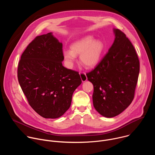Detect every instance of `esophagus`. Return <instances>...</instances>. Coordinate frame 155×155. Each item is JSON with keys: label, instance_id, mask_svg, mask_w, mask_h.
<instances>
[{"label": "esophagus", "instance_id": "esophagus-1", "mask_svg": "<svg viewBox=\"0 0 155 155\" xmlns=\"http://www.w3.org/2000/svg\"><path fill=\"white\" fill-rule=\"evenodd\" d=\"M80 78H81V80L83 82H84L87 80V77L86 75V74L85 73H83V72H80Z\"/></svg>", "mask_w": 155, "mask_h": 155}]
</instances>
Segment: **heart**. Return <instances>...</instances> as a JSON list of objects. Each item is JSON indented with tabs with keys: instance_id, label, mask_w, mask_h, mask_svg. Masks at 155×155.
Returning a JSON list of instances; mask_svg holds the SVG:
<instances>
[{
	"instance_id": "obj_1",
	"label": "heart",
	"mask_w": 155,
	"mask_h": 155,
	"mask_svg": "<svg viewBox=\"0 0 155 155\" xmlns=\"http://www.w3.org/2000/svg\"><path fill=\"white\" fill-rule=\"evenodd\" d=\"M105 50L104 42L88 35L74 41L71 45V50H65L63 58L70 69L73 68L76 56L80 55V62L87 68H93L101 61Z\"/></svg>"
}]
</instances>
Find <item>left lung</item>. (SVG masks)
<instances>
[{
  "label": "left lung",
  "mask_w": 155,
  "mask_h": 155,
  "mask_svg": "<svg viewBox=\"0 0 155 155\" xmlns=\"http://www.w3.org/2000/svg\"><path fill=\"white\" fill-rule=\"evenodd\" d=\"M113 31L115 40L112 47L96 68L86 74L94 86V107L105 118L118 115L130 104L140 70L131 42L119 29Z\"/></svg>",
  "instance_id": "1"
}]
</instances>
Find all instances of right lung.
<instances>
[{
  "label": "right lung",
  "mask_w": 155,
  "mask_h": 155,
  "mask_svg": "<svg viewBox=\"0 0 155 155\" xmlns=\"http://www.w3.org/2000/svg\"><path fill=\"white\" fill-rule=\"evenodd\" d=\"M63 61L62 43L50 32L29 43L18 64L21 89L31 107L45 118L62 116L81 83L78 73L65 68Z\"/></svg>",
  "instance_id": "add662e5"
}]
</instances>
